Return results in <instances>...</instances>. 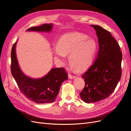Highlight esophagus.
Segmentation results:
<instances>
[{
	"mask_svg": "<svg viewBox=\"0 0 131 131\" xmlns=\"http://www.w3.org/2000/svg\"><path fill=\"white\" fill-rule=\"evenodd\" d=\"M68 77H69V78L70 79H73L75 78V76H74V75L71 74L70 73L68 74Z\"/></svg>",
	"mask_w": 131,
	"mask_h": 131,
	"instance_id": "1",
	"label": "esophagus"
}]
</instances>
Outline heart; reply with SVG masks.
Listing matches in <instances>:
<instances>
[{
    "instance_id": "1",
    "label": "heart",
    "mask_w": 131,
    "mask_h": 131,
    "mask_svg": "<svg viewBox=\"0 0 131 131\" xmlns=\"http://www.w3.org/2000/svg\"><path fill=\"white\" fill-rule=\"evenodd\" d=\"M97 50V43L94 39L84 34L71 32L62 35L52 51L55 59L62 64L66 56H69L71 65L82 72L92 65Z\"/></svg>"
}]
</instances>
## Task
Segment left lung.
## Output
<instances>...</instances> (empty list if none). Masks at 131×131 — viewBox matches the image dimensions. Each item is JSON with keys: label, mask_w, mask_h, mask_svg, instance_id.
I'll return each mask as SVG.
<instances>
[{"label": "left lung", "mask_w": 131, "mask_h": 131, "mask_svg": "<svg viewBox=\"0 0 131 131\" xmlns=\"http://www.w3.org/2000/svg\"><path fill=\"white\" fill-rule=\"evenodd\" d=\"M96 30L99 50L93 65L82 75L85 87L80 96L85 103L105 99L113 92L122 76V53L111 33L98 25Z\"/></svg>", "instance_id": "left-lung-1"}]
</instances>
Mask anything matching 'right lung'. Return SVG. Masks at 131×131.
Returning <instances> with one entry per match:
<instances>
[{
  "label": "right lung",
  "mask_w": 131,
  "mask_h": 131,
  "mask_svg": "<svg viewBox=\"0 0 131 131\" xmlns=\"http://www.w3.org/2000/svg\"><path fill=\"white\" fill-rule=\"evenodd\" d=\"M53 25L45 24L38 27L30 28L27 31L50 32ZM16 42L11 51V73L19 89L27 98L36 103H52L57 96L61 83L67 80L64 69L53 68L42 78L34 79L28 77L20 69L17 59Z\"/></svg>",
  "instance_id": "obj_1"
}]
</instances>
